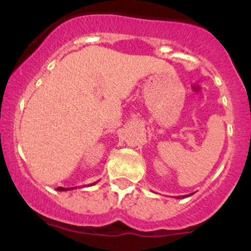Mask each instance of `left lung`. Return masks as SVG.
<instances>
[{
    "mask_svg": "<svg viewBox=\"0 0 251 251\" xmlns=\"http://www.w3.org/2000/svg\"><path fill=\"white\" fill-rule=\"evenodd\" d=\"M191 195H192V194H191ZM191 195H185V196H181V197L185 198V197H189V196H191ZM177 198H180V196H179V197H177Z\"/></svg>",
    "mask_w": 251,
    "mask_h": 251,
    "instance_id": "1",
    "label": "left lung"
}]
</instances>
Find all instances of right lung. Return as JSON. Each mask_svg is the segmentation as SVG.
<instances>
[{
  "label": "right lung",
  "instance_id": "add662e5",
  "mask_svg": "<svg viewBox=\"0 0 251 251\" xmlns=\"http://www.w3.org/2000/svg\"><path fill=\"white\" fill-rule=\"evenodd\" d=\"M96 183H97V181H94L93 184H89L88 186L94 185V184H96ZM74 189H75V188H57L56 190H57V191H67V190H74Z\"/></svg>",
  "mask_w": 251,
  "mask_h": 251
}]
</instances>
